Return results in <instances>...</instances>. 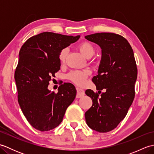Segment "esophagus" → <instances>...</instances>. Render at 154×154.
Masks as SVG:
<instances>
[{"label": "esophagus", "instance_id": "obj_1", "mask_svg": "<svg viewBox=\"0 0 154 154\" xmlns=\"http://www.w3.org/2000/svg\"><path fill=\"white\" fill-rule=\"evenodd\" d=\"M85 95V91L81 89H79V88H77V96H76V98L77 99H79V98H81L82 97Z\"/></svg>", "mask_w": 154, "mask_h": 154}]
</instances>
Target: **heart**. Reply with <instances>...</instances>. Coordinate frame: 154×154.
Here are the masks:
<instances>
[{"label": "heart", "mask_w": 154, "mask_h": 154, "mask_svg": "<svg viewBox=\"0 0 154 154\" xmlns=\"http://www.w3.org/2000/svg\"><path fill=\"white\" fill-rule=\"evenodd\" d=\"M78 48H79L81 53L87 58L92 56L95 51V49H94L93 45L87 41L81 42ZM67 53V48H63L61 50L60 55H59V59H60V61L61 63H64L65 61ZM89 72L87 70H75L71 71L68 74L67 77L72 82L77 84V85L81 86L86 83L87 75H89Z\"/></svg>", "instance_id": "heart-1"}]
</instances>
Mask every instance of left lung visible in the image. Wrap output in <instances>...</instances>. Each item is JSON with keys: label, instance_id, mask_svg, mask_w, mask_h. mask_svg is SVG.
I'll list each match as a JSON object with an SVG mask.
<instances>
[{"label": "left lung", "instance_id": "obj_1", "mask_svg": "<svg viewBox=\"0 0 154 154\" xmlns=\"http://www.w3.org/2000/svg\"><path fill=\"white\" fill-rule=\"evenodd\" d=\"M85 38L99 45L102 57L98 75L92 79L99 92L85 91L93 104L85 116L91 129L108 132L125 118L134 99L138 75L134 55L128 42L120 35L103 32ZM103 89L106 92L99 96Z\"/></svg>", "mask_w": 154, "mask_h": 154}]
</instances>
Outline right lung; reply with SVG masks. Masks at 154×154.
<instances>
[{
    "label": "right lung",
    "instance_id": "add662e5",
    "mask_svg": "<svg viewBox=\"0 0 154 154\" xmlns=\"http://www.w3.org/2000/svg\"><path fill=\"white\" fill-rule=\"evenodd\" d=\"M79 38L42 32L28 39L20 50L14 73L18 101L28 122L40 131L58 126L76 96L75 87L69 83L61 85L57 93L48 87L60 69L61 50Z\"/></svg>",
    "mask_w": 154,
    "mask_h": 154
}]
</instances>
